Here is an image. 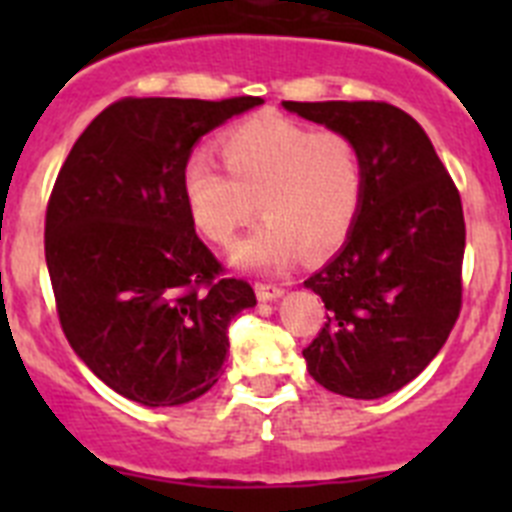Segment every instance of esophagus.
<instances>
[{"label":"esophagus","instance_id":"esophagus-1","mask_svg":"<svg viewBox=\"0 0 512 512\" xmlns=\"http://www.w3.org/2000/svg\"><path fill=\"white\" fill-rule=\"evenodd\" d=\"M284 295L282 284H271V282H256V297L261 302L266 300H277V297Z\"/></svg>","mask_w":512,"mask_h":512}]
</instances>
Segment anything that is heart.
<instances>
[{"instance_id": "obj_1", "label": "heart", "mask_w": 512, "mask_h": 512, "mask_svg": "<svg viewBox=\"0 0 512 512\" xmlns=\"http://www.w3.org/2000/svg\"><path fill=\"white\" fill-rule=\"evenodd\" d=\"M217 146L228 175L202 153L182 169L184 205L205 241L233 246L259 210L266 223L235 253L241 266L279 271L300 251L320 256L346 241L366 189L364 158L348 135L256 115Z\"/></svg>"}]
</instances>
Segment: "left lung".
Instances as JSON below:
<instances>
[{
    "label": "left lung",
    "mask_w": 512,
    "mask_h": 512,
    "mask_svg": "<svg viewBox=\"0 0 512 512\" xmlns=\"http://www.w3.org/2000/svg\"><path fill=\"white\" fill-rule=\"evenodd\" d=\"M348 135L364 158L361 212L336 259L305 282L325 323L302 351L325 390L374 400L413 382L461 310L467 225L454 179L418 122L387 102H284Z\"/></svg>",
    "instance_id": "obj_1"
}]
</instances>
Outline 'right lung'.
Masks as SVG:
<instances>
[{"mask_svg":"<svg viewBox=\"0 0 512 512\" xmlns=\"http://www.w3.org/2000/svg\"><path fill=\"white\" fill-rule=\"evenodd\" d=\"M261 102L117 99L58 171L45 210L58 320L79 359L128 400L161 408L205 395L230 320L256 305L194 230L182 169L202 135Z\"/></svg>","mask_w":512,"mask_h":512,"instance_id":"add662e5","label":"right lung"}]
</instances>
